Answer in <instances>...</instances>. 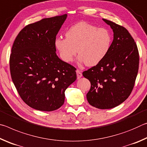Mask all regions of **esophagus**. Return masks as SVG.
<instances>
[{"label": "esophagus", "instance_id": "obj_1", "mask_svg": "<svg viewBox=\"0 0 147 147\" xmlns=\"http://www.w3.org/2000/svg\"><path fill=\"white\" fill-rule=\"evenodd\" d=\"M76 75H77V78L79 79L82 76V73L81 71H80L79 69H77L76 70Z\"/></svg>", "mask_w": 147, "mask_h": 147}]
</instances>
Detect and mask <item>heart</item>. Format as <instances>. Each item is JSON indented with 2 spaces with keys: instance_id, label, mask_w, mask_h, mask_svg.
<instances>
[{
  "instance_id": "heart-1",
  "label": "heart",
  "mask_w": 147,
  "mask_h": 147,
  "mask_svg": "<svg viewBox=\"0 0 147 147\" xmlns=\"http://www.w3.org/2000/svg\"><path fill=\"white\" fill-rule=\"evenodd\" d=\"M66 38H58L55 46L64 61L71 62L77 53L78 59L86 65L94 66L102 60L111 47V37L108 30L80 22L70 27Z\"/></svg>"
}]
</instances>
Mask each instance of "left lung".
I'll list each match as a JSON object with an SVG mask.
<instances>
[{
	"label": "left lung",
	"mask_w": 147,
	"mask_h": 147,
	"mask_svg": "<svg viewBox=\"0 0 147 147\" xmlns=\"http://www.w3.org/2000/svg\"><path fill=\"white\" fill-rule=\"evenodd\" d=\"M103 21L113 30L112 43L105 58L82 74L91 82L86 95L89 104L98 109H110L123 103L132 91L139 56L127 30L109 20Z\"/></svg>",
	"instance_id": "left-lung-1"
}]
</instances>
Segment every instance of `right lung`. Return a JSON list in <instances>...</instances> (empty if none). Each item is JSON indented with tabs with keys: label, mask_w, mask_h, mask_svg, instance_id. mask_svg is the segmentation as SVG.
Returning <instances> with one entry per match:
<instances>
[{
	"label": "right lung",
	"mask_w": 147,
	"mask_h": 147,
	"mask_svg": "<svg viewBox=\"0 0 147 147\" xmlns=\"http://www.w3.org/2000/svg\"><path fill=\"white\" fill-rule=\"evenodd\" d=\"M67 14L28 24L11 49L12 81L24 102L37 110L51 111L63 105L65 91L76 79V69L56 55V35Z\"/></svg>",
	"instance_id": "right-lung-1"
}]
</instances>
